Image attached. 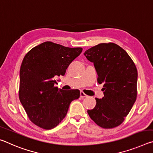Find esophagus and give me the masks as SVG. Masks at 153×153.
<instances>
[{"mask_svg":"<svg viewBox=\"0 0 153 153\" xmlns=\"http://www.w3.org/2000/svg\"><path fill=\"white\" fill-rule=\"evenodd\" d=\"M87 96L86 94L84 93V92H82V91H81L80 92V97H82V98H85V97H87Z\"/></svg>","mask_w":153,"mask_h":153,"instance_id":"esophagus-1","label":"esophagus"}]
</instances>
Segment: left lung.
Instances as JSON below:
<instances>
[{
  "instance_id": "obj_1",
  "label": "left lung",
  "mask_w": 153,
  "mask_h": 153,
  "mask_svg": "<svg viewBox=\"0 0 153 153\" xmlns=\"http://www.w3.org/2000/svg\"><path fill=\"white\" fill-rule=\"evenodd\" d=\"M84 54L93 62L99 84H104V97L96 98L95 107L87 112L99 127H117L124 121L136 100V67L126 51L113 43H100Z\"/></svg>"
}]
</instances>
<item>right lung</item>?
Wrapping results in <instances>:
<instances>
[{"label": "right lung", "mask_w": 153, "mask_h": 153, "mask_svg": "<svg viewBox=\"0 0 153 153\" xmlns=\"http://www.w3.org/2000/svg\"><path fill=\"white\" fill-rule=\"evenodd\" d=\"M82 48H67L45 42L26 54L20 71L19 97L34 124L52 129L66 116L70 103L80 96L77 89L63 91L54 86L70 63L81 54Z\"/></svg>", "instance_id": "add662e5"}]
</instances>
